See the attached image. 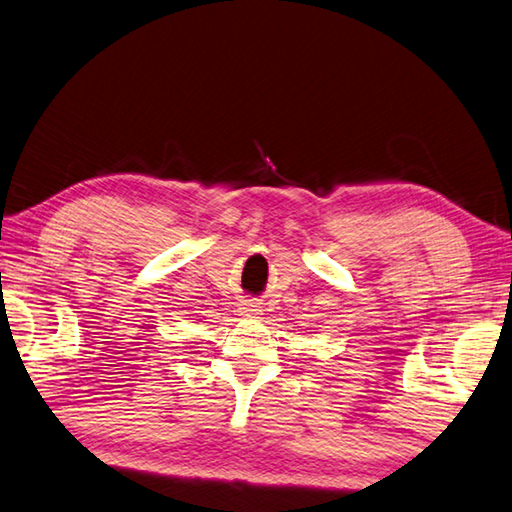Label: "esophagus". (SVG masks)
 <instances>
[{
  "instance_id": "obj_1",
  "label": "esophagus",
  "mask_w": 512,
  "mask_h": 512,
  "mask_svg": "<svg viewBox=\"0 0 512 512\" xmlns=\"http://www.w3.org/2000/svg\"><path fill=\"white\" fill-rule=\"evenodd\" d=\"M241 309H243V314H245V316H256V314H258V311H260V309H258V305H256V302H254V300H245V302H243V307H241Z\"/></svg>"
}]
</instances>
